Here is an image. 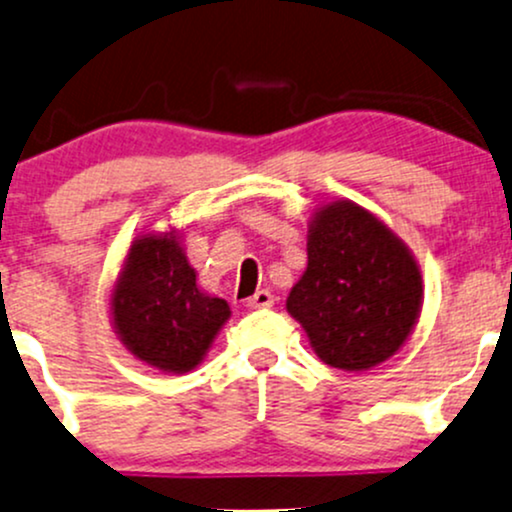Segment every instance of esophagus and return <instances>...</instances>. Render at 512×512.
Here are the masks:
<instances>
[{
	"label": "esophagus",
	"instance_id": "34e87169",
	"mask_svg": "<svg viewBox=\"0 0 512 512\" xmlns=\"http://www.w3.org/2000/svg\"><path fill=\"white\" fill-rule=\"evenodd\" d=\"M273 304H275V297H273V292H268V290H258L254 297H249V302H246L249 309H268V306H273Z\"/></svg>",
	"mask_w": 512,
	"mask_h": 512
}]
</instances>
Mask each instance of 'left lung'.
I'll return each mask as SVG.
<instances>
[{
    "label": "left lung",
    "instance_id": "8db88e82",
    "mask_svg": "<svg viewBox=\"0 0 512 512\" xmlns=\"http://www.w3.org/2000/svg\"><path fill=\"white\" fill-rule=\"evenodd\" d=\"M424 304L417 258L359 203H323L309 220L306 270L287 297L321 362L369 371L402 350Z\"/></svg>",
    "mask_w": 512,
    "mask_h": 512
}]
</instances>
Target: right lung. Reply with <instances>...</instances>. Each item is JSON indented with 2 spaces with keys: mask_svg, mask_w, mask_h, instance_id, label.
<instances>
[{
  "mask_svg": "<svg viewBox=\"0 0 512 512\" xmlns=\"http://www.w3.org/2000/svg\"><path fill=\"white\" fill-rule=\"evenodd\" d=\"M225 299L198 285L182 230L138 234L110 290L117 338L138 362L162 374H189L230 321Z\"/></svg>",
  "mask_w": 512,
  "mask_h": 512,
  "instance_id": "obj_1",
  "label": "right lung"
}]
</instances>
